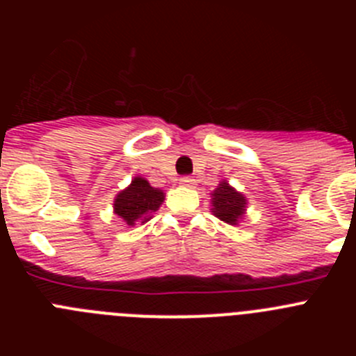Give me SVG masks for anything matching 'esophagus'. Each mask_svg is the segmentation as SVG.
Returning <instances> with one entry per match:
<instances>
[{
    "instance_id": "esophagus-1",
    "label": "esophagus",
    "mask_w": 356,
    "mask_h": 356,
    "mask_svg": "<svg viewBox=\"0 0 356 356\" xmlns=\"http://www.w3.org/2000/svg\"><path fill=\"white\" fill-rule=\"evenodd\" d=\"M180 184L184 185V187H194V178L193 176H181Z\"/></svg>"
}]
</instances>
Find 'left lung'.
Here are the masks:
<instances>
[{"label": "left lung", "instance_id": "1", "mask_svg": "<svg viewBox=\"0 0 356 356\" xmlns=\"http://www.w3.org/2000/svg\"><path fill=\"white\" fill-rule=\"evenodd\" d=\"M212 212L221 221L228 222V225H237V221L246 210V200L226 181H221L219 187L212 193Z\"/></svg>", "mask_w": 356, "mask_h": 356}]
</instances>
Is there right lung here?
I'll list each match as a JSON object with an SVG mask.
<instances>
[{
    "instance_id": "1",
    "label": "right lung",
    "mask_w": 356,
    "mask_h": 356,
    "mask_svg": "<svg viewBox=\"0 0 356 356\" xmlns=\"http://www.w3.org/2000/svg\"><path fill=\"white\" fill-rule=\"evenodd\" d=\"M162 201V191L151 187L144 178H135L130 187L118 194L114 201V210L119 217L127 221V225L134 226L137 219L147 221L149 213L156 212Z\"/></svg>"
}]
</instances>
